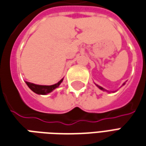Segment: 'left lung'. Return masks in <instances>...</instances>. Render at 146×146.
I'll list each match as a JSON object with an SVG mask.
<instances>
[{
    "mask_svg": "<svg viewBox=\"0 0 146 146\" xmlns=\"http://www.w3.org/2000/svg\"><path fill=\"white\" fill-rule=\"evenodd\" d=\"M124 84H125V83H123V85H124ZM95 85H96V86H98V87L99 88L100 90H103V91H107V92H108V90H105V89H104L103 87H101V86H98V85H97V84H95Z\"/></svg>",
    "mask_w": 146,
    "mask_h": 146,
    "instance_id": "obj_1",
    "label": "left lung"
}]
</instances>
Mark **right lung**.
I'll list each match as a JSON object with an SVG mask.
<instances>
[{"label": "right lung", "mask_w": 146, "mask_h": 146, "mask_svg": "<svg viewBox=\"0 0 146 146\" xmlns=\"http://www.w3.org/2000/svg\"><path fill=\"white\" fill-rule=\"evenodd\" d=\"M64 80V78H62L61 80L56 83V84L51 85V86H43V85H37L35 83H31L29 82H26L27 85L28 86V87L32 91L35 92V94L40 95H46L51 93L52 91H53L55 89H56L59 87V86L60 85L62 82Z\"/></svg>", "instance_id": "obj_1"}]
</instances>
